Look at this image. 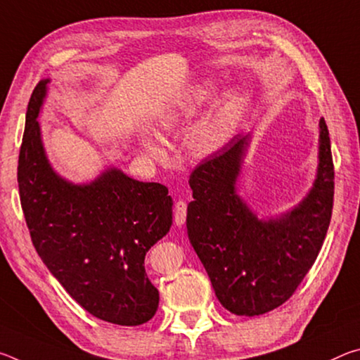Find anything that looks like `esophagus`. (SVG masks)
Instances as JSON below:
<instances>
[{
  "label": "esophagus",
  "mask_w": 360,
  "mask_h": 360,
  "mask_svg": "<svg viewBox=\"0 0 360 360\" xmlns=\"http://www.w3.org/2000/svg\"><path fill=\"white\" fill-rule=\"evenodd\" d=\"M186 216H187V203L184 200H178L174 203V222L176 225H182L186 222Z\"/></svg>",
  "instance_id": "obj_1"
}]
</instances>
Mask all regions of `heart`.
I'll return each mask as SVG.
<instances>
[{"instance_id":"heart-1","label":"heart","mask_w":360,"mask_h":360,"mask_svg":"<svg viewBox=\"0 0 360 360\" xmlns=\"http://www.w3.org/2000/svg\"><path fill=\"white\" fill-rule=\"evenodd\" d=\"M212 95V84L211 82H202L186 95V98L182 100L181 105L173 109L172 112L163 115L160 119V127L163 130H173L176 127H179L182 122L192 119L193 115L202 109L206 103L211 100ZM235 103L233 95H227L221 103L217 114L212 117L208 124H206L202 130L198 131V146L203 150L210 152L217 149L222 144L225 136V120L230 114V109ZM143 144L152 154H160L162 144L158 141V138L154 135H144Z\"/></svg>"}]
</instances>
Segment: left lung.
Here are the masks:
<instances>
[{
	"label": "left lung",
	"mask_w": 360,
	"mask_h": 360,
	"mask_svg": "<svg viewBox=\"0 0 360 360\" xmlns=\"http://www.w3.org/2000/svg\"><path fill=\"white\" fill-rule=\"evenodd\" d=\"M249 135H236L193 169L187 235L219 302L236 316H259L289 300L313 266L330 225L333 160L319 120V165L311 191L294 210L260 221L236 193Z\"/></svg>",
	"instance_id": "left-lung-1"
}]
</instances>
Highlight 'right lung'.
Masks as SVG:
<instances>
[{"instance_id":"right-lung-1","label":"right lung","mask_w":360,"mask_h":360,"mask_svg":"<svg viewBox=\"0 0 360 360\" xmlns=\"http://www.w3.org/2000/svg\"><path fill=\"white\" fill-rule=\"evenodd\" d=\"M49 79L28 103L17 181L33 246L65 290L95 318L139 326L158 308L144 268L146 252L168 233L173 200L158 182L108 168L89 184H72L49 163L39 115Z\"/></svg>"}]
</instances>
